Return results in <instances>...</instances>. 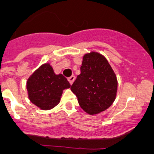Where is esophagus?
<instances>
[{
	"label": "esophagus",
	"instance_id": "obj_1",
	"mask_svg": "<svg viewBox=\"0 0 154 154\" xmlns=\"http://www.w3.org/2000/svg\"><path fill=\"white\" fill-rule=\"evenodd\" d=\"M68 81H69V83H70V84L71 85H72V83H74V80H75V77H74V76H71V77H68Z\"/></svg>",
	"mask_w": 154,
	"mask_h": 154
}]
</instances>
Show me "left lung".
<instances>
[{"label": "left lung", "instance_id": "8db88e82", "mask_svg": "<svg viewBox=\"0 0 154 154\" xmlns=\"http://www.w3.org/2000/svg\"><path fill=\"white\" fill-rule=\"evenodd\" d=\"M117 79L104 57L91 52L83 57L80 74L71 86L80 107L90 115L109 108L117 92Z\"/></svg>", "mask_w": 154, "mask_h": 154}]
</instances>
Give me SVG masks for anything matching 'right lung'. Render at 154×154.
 <instances>
[{"label": "right lung", "mask_w": 154, "mask_h": 154, "mask_svg": "<svg viewBox=\"0 0 154 154\" xmlns=\"http://www.w3.org/2000/svg\"><path fill=\"white\" fill-rule=\"evenodd\" d=\"M71 85L63 74H55L49 64H45L36 70L27 83L30 101L43 110L51 109L60 100L63 90Z\"/></svg>", "instance_id": "obj_1"}]
</instances>
